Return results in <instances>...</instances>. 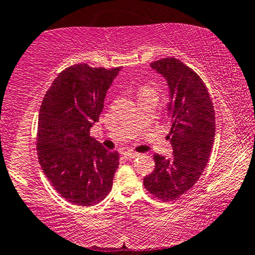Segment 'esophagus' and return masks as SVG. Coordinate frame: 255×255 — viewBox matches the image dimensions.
<instances>
[{"mask_svg":"<svg viewBox=\"0 0 255 255\" xmlns=\"http://www.w3.org/2000/svg\"><path fill=\"white\" fill-rule=\"evenodd\" d=\"M124 156L128 160L131 159H136L137 156H139L138 153H130V151H127V153H124Z\"/></svg>","mask_w":255,"mask_h":255,"instance_id":"34e87169","label":"esophagus"}]
</instances>
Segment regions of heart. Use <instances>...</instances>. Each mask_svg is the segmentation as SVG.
<instances>
[{
  "instance_id": "1",
  "label": "heart",
  "mask_w": 255,
  "mask_h": 255,
  "mask_svg": "<svg viewBox=\"0 0 255 255\" xmlns=\"http://www.w3.org/2000/svg\"><path fill=\"white\" fill-rule=\"evenodd\" d=\"M148 91H153V90H151V88L148 87V85H142V87L138 89V95L143 93H148Z\"/></svg>"
}]
</instances>
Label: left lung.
<instances>
[{
	"label": "left lung",
	"instance_id": "left-lung-1",
	"mask_svg": "<svg viewBox=\"0 0 255 255\" xmlns=\"http://www.w3.org/2000/svg\"><path fill=\"white\" fill-rule=\"evenodd\" d=\"M150 66L165 77L170 89L167 138L173 153L170 158L154 154L155 168L143 184L151 196L167 202L189 191L204 172L216 135V114L205 83L189 66L176 58Z\"/></svg>",
	"mask_w": 255,
	"mask_h": 255
}]
</instances>
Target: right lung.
<instances>
[{
	"label": "right lung",
	"mask_w": 255,
	"mask_h": 255,
	"mask_svg": "<svg viewBox=\"0 0 255 255\" xmlns=\"http://www.w3.org/2000/svg\"><path fill=\"white\" fill-rule=\"evenodd\" d=\"M119 71L70 66L54 79L42 101L37 155L48 181L71 204L96 205L112 189L119 154L91 138L90 128Z\"/></svg>",
	"instance_id": "obj_1"
}]
</instances>
